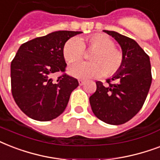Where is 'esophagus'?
I'll return each mask as SVG.
<instances>
[{
    "instance_id": "obj_1",
    "label": "esophagus",
    "mask_w": 160,
    "mask_h": 160,
    "mask_svg": "<svg viewBox=\"0 0 160 160\" xmlns=\"http://www.w3.org/2000/svg\"><path fill=\"white\" fill-rule=\"evenodd\" d=\"M85 83V80H79V84H80V85H83Z\"/></svg>"
}]
</instances>
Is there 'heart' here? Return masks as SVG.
Masks as SVG:
<instances>
[{
	"mask_svg": "<svg viewBox=\"0 0 160 160\" xmlns=\"http://www.w3.org/2000/svg\"><path fill=\"white\" fill-rule=\"evenodd\" d=\"M114 41L104 34H94L86 38L72 37L63 46V56L67 63L79 61L83 58L85 47L89 51L90 62H77L69 68L70 75L80 79L111 76L120 70L124 55L115 47Z\"/></svg>",
	"mask_w": 160,
	"mask_h": 160,
	"instance_id": "1",
	"label": "heart"
}]
</instances>
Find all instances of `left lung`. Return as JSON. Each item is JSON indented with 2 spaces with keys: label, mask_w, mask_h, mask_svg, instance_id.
<instances>
[{
  "label": "left lung",
  "mask_w": 160,
  "mask_h": 160,
  "mask_svg": "<svg viewBox=\"0 0 160 160\" xmlns=\"http://www.w3.org/2000/svg\"><path fill=\"white\" fill-rule=\"evenodd\" d=\"M104 32L119 44L124 62L120 70L106 80V85L95 82L97 88L90 97V104L98 119L118 125L129 121L141 109L151 85V65L149 55L133 39L115 31Z\"/></svg>",
  "instance_id": "obj_1"
}]
</instances>
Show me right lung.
<instances>
[{"mask_svg": "<svg viewBox=\"0 0 160 160\" xmlns=\"http://www.w3.org/2000/svg\"><path fill=\"white\" fill-rule=\"evenodd\" d=\"M80 33L55 31L20 46L11 64V93L21 111L31 119L49 121L60 115L67 106L79 82L65 73L63 46ZM57 72L62 75L55 82L52 77Z\"/></svg>", "mask_w": 160, "mask_h": 160, "instance_id": "obj_1", "label": "right lung"}]
</instances>
